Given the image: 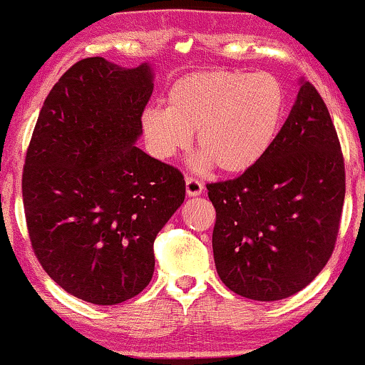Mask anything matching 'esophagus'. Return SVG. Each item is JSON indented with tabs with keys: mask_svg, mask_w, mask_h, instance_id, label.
<instances>
[{
	"mask_svg": "<svg viewBox=\"0 0 365 365\" xmlns=\"http://www.w3.org/2000/svg\"><path fill=\"white\" fill-rule=\"evenodd\" d=\"M185 187H187V195H190V197L200 195L204 190L202 182H200V180H197L195 177H190V175L185 178Z\"/></svg>",
	"mask_w": 365,
	"mask_h": 365,
	"instance_id": "1",
	"label": "esophagus"
}]
</instances>
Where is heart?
Returning <instances> with one entry per match:
<instances>
[{"label": "heart", "instance_id": "obj_1", "mask_svg": "<svg viewBox=\"0 0 365 365\" xmlns=\"http://www.w3.org/2000/svg\"><path fill=\"white\" fill-rule=\"evenodd\" d=\"M166 104L142 113V132L154 156L173 158L190 145L192 130H197L200 163L240 175L274 144L287 98L271 73L212 70L178 78Z\"/></svg>", "mask_w": 365, "mask_h": 365}]
</instances>
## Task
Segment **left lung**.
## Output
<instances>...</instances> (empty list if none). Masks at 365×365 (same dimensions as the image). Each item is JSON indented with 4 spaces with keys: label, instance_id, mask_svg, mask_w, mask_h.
<instances>
[{
    "label": "left lung",
    "instance_id": "left-lung-1",
    "mask_svg": "<svg viewBox=\"0 0 365 365\" xmlns=\"http://www.w3.org/2000/svg\"><path fill=\"white\" fill-rule=\"evenodd\" d=\"M207 190L216 271L230 290L273 302L307 287L333 254L345 200L340 140L316 87L300 81L290 115L257 165Z\"/></svg>",
    "mask_w": 365,
    "mask_h": 365
}]
</instances>
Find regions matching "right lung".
<instances>
[{
	"label": "right lung",
	"instance_id": "1",
	"mask_svg": "<svg viewBox=\"0 0 365 365\" xmlns=\"http://www.w3.org/2000/svg\"><path fill=\"white\" fill-rule=\"evenodd\" d=\"M153 78L149 63L77 61L46 98L25 156L37 261L63 290L96 305L148 287L156 235L185 199L183 175L135 145Z\"/></svg>",
	"mask_w": 365,
	"mask_h": 365
}]
</instances>
